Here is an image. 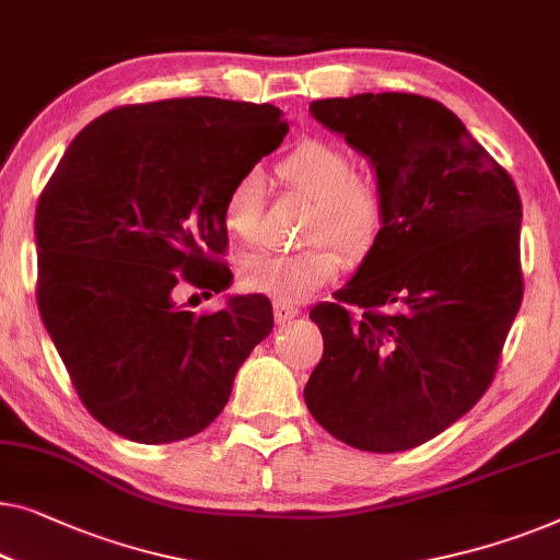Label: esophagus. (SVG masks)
<instances>
[{"label": "esophagus", "mask_w": 560, "mask_h": 560, "mask_svg": "<svg viewBox=\"0 0 560 560\" xmlns=\"http://www.w3.org/2000/svg\"><path fill=\"white\" fill-rule=\"evenodd\" d=\"M300 311L295 305H285V303H275V320L278 323H290L293 318H298Z\"/></svg>", "instance_id": "obj_1"}]
</instances>
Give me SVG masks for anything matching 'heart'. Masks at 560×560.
Wrapping results in <instances>:
<instances>
[{
	"label": "heart",
	"instance_id": "b5f03b06",
	"mask_svg": "<svg viewBox=\"0 0 560 560\" xmlns=\"http://www.w3.org/2000/svg\"><path fill=\"white\" fill-rule=\"evenodd\" d=\"M280 179L305 199L315 201L305 237L330 240L346 253H363L381 230V194L374 184L355 174L353 159L338 143L311 139L295 145L278 166ZM265 194L260 168H247L230 184L222 201V224L240 242L257 240ZM340 255L328 242L290 255H255L240 267V282L247 293L275 303H303L340 272Z\"/></svg>",
	"mask_w": 560,
	"mask_h": 560
}]
</instances>
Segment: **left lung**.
Returning a JSON list of instances; mask_svg holds the SVG:
<instances>
[{
  "label": "left lung",
  "mask_w": 560,
  "mask_h": 560,
  "mask_svg": "<svg viewBox=\"0 0 560 560\" xmlns=\"http://www.w3.org/2000/svg\"><path fill=\"white\" fill-rule=\"evenodd\" d=\"M369 159L381 230L338 303L311 311L323 359L305 384L313 419L363 452L424 444L488 392L523 300L513 179L465 124L415 93L311 103ZM359 304L353 319L342 303Z\"/></svg>",
  "instance_id": "1"
}]
</instances>
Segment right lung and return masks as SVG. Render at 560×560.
<instances>
[{
  "label": "right lung",
  "instance_id": "add662e5",
  "mask_svg": "<svg viewBox=\"0 0 560 560\" xmlns=\"http://www.w3.org/2000/svg\"><path fill=\"white\" fill-rule=\"evenodd\" d=\"M285 133L270 103L172 98L103 113L65 151L35 214L37 305L78 396L110 432L141 444L199 434L270 336L262 295L197 315L174 290L230 288L217 262L224 194Z\"/></svg>",
  "mask_w": 560,
  "mask_h": 560
}]
</instances>
